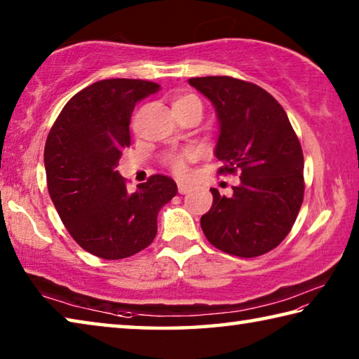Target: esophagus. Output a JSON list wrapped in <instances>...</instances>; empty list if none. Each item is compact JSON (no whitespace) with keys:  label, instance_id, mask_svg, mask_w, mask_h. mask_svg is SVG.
<instances>
[{"label":"esophagus","instance_id":"obj_1","mask_svg":"<svg viewBox=\"0 0 359 359\" xmlns=\"http://www.w3.org/2000/svg\"><path fill=\"white\" fill-rule=\"evenodd\" d=\"M177 187H179V193H180V194H187L188 191L191 190L190 185H188V184H182V182H179Z\"/></svg>","mask_w":359,"mask_h":359}]
</instances>
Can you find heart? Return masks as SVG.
Returning <instances> with one entry per match:
<instances>
[{
    "mask_svg": "<svg viewBox=\"0 0 359 359\" xmlns=\"http://www.w3.org/2000/svg\"><path fill=\"white\" fill-rule=\"evenodd\" d=\"M190 106H196L203 111L201 101H199L196 96H193V95L180 96V98L175 100L174 104H172L174 109L190 107ZM169 165H171L174 172L185 174V171H187V155H171V156H169Z\"/></svg>",
    "mask_w": 359,
    "mask_h": 359,
    "instance_id": "obj_1",
    "label": "heart"
}]
</instances>
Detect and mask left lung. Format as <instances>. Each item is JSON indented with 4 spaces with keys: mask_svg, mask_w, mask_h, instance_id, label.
<instances>
[{
    "mask_svg": "<svg viewBox=\"0 0 359 359\" xmlns=\"http://www.w3.org/2000/svg\"><path fill=\"white\" fill-rule=\"evenodd\" d=\"M190 85L215 107L218 172H241L231 196L210 188L201 217L212 245L241 258L259 257L287 238L304 198V156L287 112L258 85L228 76L193 77Z\"/></svg>",
    "mask_w": 359,
    "mask_h": 359,
    "instance_id": "left-lung-1",
    "label": "left lung"
}]
</instances>
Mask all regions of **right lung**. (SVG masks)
I'll return each mask as SVG.
<instances>
[{
  "label": "right lung",
  "instance_id": "1",
  "mask_svg": "<svg viewBox=\"0 0 359 359\" xmlns=\"http://www.w3.org/2000/svg\"><path fill=\"white\" fill-rule=\"evenodd\" d=\"M158 90L139 79L95 82L66 102L47 136L48 194L72 239L95 257L128 258L150 245L158 212L177 193L160 174L130 193L115 171L130 145L133 109Z\"/></svg>",
  "mask_w": 359,
  "mask_h": 359
}]
</instances>
